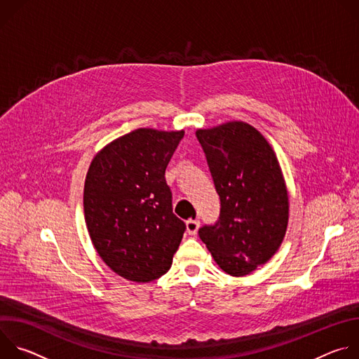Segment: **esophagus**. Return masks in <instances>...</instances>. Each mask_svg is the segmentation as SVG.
<instances>
[{
    "label": "esophagus",
    "instance_id": "obj_1",
    "mask_svg": "<svg viewBox=\"0 0 359 359\" xmlns=\"http://www.w3.org/2000/svg\"><path fill=\"white\" fill-rule=\"evenodd\" d=\"M198 227H200L198 220H187L186 222V230H187V234H190V236H196Z\"/></svg>",
    "mask_w": 359,
    "mask_h": 359
}]
</instances>
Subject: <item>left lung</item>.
<instances>
[{"label": "left lung", "mask_w": 359, "mask_h": 359, "mask_svg": "<svg viewBox=\"0 0 359 359\" xmlns=\"http://www.w3.org/2000/svg\"><path fill=\"white\" fill-rule=\"evenodd\" d=\"M196 137L206 155L220 215L198 229L215 262L230 276H245L267 263L283 243L288 196L274 150L244 122L200 129Z\"/></svg>", "instance_id": "8db88e82"}]
</instances>
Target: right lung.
I'll list each match as a JSON object with an SVG mask.
<instances>
[{"label":"right lung","mask_w":359,"mask_h":359,"mask_svg":"<svg viewBox=\"0 0 359 359\" xmlns=\"http://www.w3.org/2000/svg\"><path fill=\"white\" fill-rule=\"evenodd\" d=\"M183 136L136 129L102 149L88 170L83 212L90 240L126 280L149 283L166 274L186 231L165 179Z\"/></svg>","instance_id":"right-lung-1"}]
</instances>
